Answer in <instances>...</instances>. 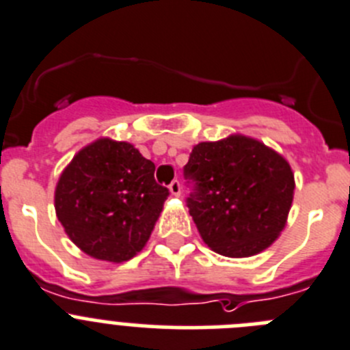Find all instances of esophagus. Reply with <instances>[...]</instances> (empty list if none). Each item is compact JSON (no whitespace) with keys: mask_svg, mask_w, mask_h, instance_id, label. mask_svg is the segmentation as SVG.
<instances>
[{"mask_svg":"<svg viewBox=\"0 0 350 350\" xmlns=\"http://www.w3.org/2000/svg\"><path fill=\"white\" fill-rule=\"evenodd\" d=\"M169 191H171L172 197H179V195H181V185H179L178 179H176V181H172L171 185H169Z\"/></svg>","mask_w":350,"mask_h":350,"instance_id":"1","label":"esophagus"}]
</instances>
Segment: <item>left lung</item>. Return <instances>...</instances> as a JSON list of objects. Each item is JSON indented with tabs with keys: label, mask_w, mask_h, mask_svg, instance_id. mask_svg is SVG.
<instances>
[{
	"label": "left lung",
	"mask_w": 350,
	"mask_h": 350,
	"mask_svg": "<svg viewBox=\"0 0 350 350\" xmlns=\"http://www.w3.org/2000/svg\"><path fill=\"white\" fill-rule=\"evenodd\" d=\"M188 198L202 240L226 257H250L278 240L293 202L288 160L250 136L230 135L193 146L185 165Z\"/></svg>",
	"instance_id": "obj_1"
}]
</instances>
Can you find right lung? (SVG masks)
Returning <instances> with one entry per match:
<instances>
[{"mask_svg": "<svg viewBox=\"0 0 350 350\" xmlns=\"http://www.w3.org/2000/svg\"><path fill=\"white\" fill-rule=\"evenodd\" d=\"M153 172L152 160L127 142L98 138L81 148L55 188V212L67 237L93 259H133L169 195Z\"/></svg>", "mask_w": 350, "mask_h": 350, "instance_id": "right-lung-1", "label": "right lung"}]
</instances>
